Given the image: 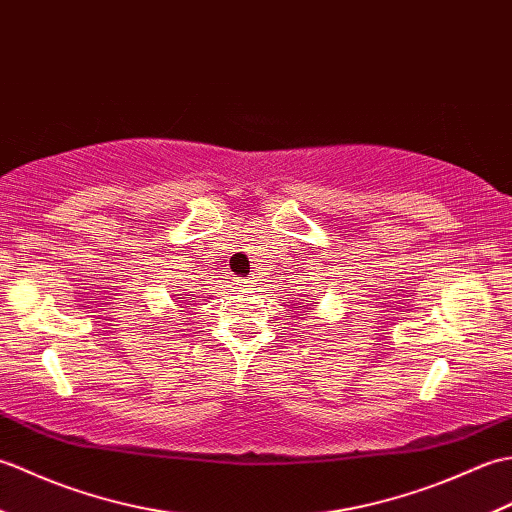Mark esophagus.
Instances as JSON below:
<instances>
[{"instance_id":"obj_1","label":"esophagus","mask_w":512,"mask_h":512,"mask_svg":"<svg viewBox=\"0 0 512 512\" xmlns=\"http://www.w3.org/2000/svg\"><path fill=\"white\" fill-rule=\"evenodd\" d=\"M248 284H250L248 279H239V286H248Z\"/></svg>"}]
</instances>
